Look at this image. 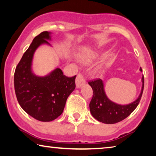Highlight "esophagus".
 <instances>
[{
  "label": "esophagus",
  "instance_id": "obj_1",
  "mask_svg": "<svg viewBox=\"0 0 156 156\" xmlns=\"http://www.w3.org/2000/svg\"><path fill=\"white\" fill-rule=\"evenodd\" d=\"M86 81H85V79L84 77V76L82 75L81 73H79L76 76V86L77 88H80L82 86L83 84H85Z\"/></svg>",
  "mask_w": 156,
  "mask_h": 156
}]
</instances>
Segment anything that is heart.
I'll return each instance as SVG.
<instances>
[{"mask_svg":"<svg viewBox=\"0 0 156 156\" xmlns=\"http://www.w3.org/2000/svg\"><path fill=\"white\" fill-rule=\"evenodd\" d=\"M80 59L82 62H84V63H88L89 62V61H90V59H89L87 56H85V55H82V56H81Z\"/></svg>","mask_w":156,"mask_h":156,"instance_id":"obj_1","label":"heart"}]
</instances>
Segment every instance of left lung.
I'll use <instances>...</instances> for the list:
<instances>
[{
	"instance_id": "left-lung-1",
	"label": "left lung",
	"mask_w": 156,
	"mask_h": 156,
	"mask_svg": "<svg viewBox=\"0 0 156 156\" xmlns=\"http://www.w3.org/2000/svg\"><path fill=\"white\" fill-rule=\"evenodd\" d=\"M140 71L142 72L141 67ZM142 88L138 99L129 104L121 105L111 101L106 97L103 81L100 79L89 82L93 89V97L89 104L90 112L93 117L100 122L113 124L127 118L137 107L141 99L144 87V76H142Z\"/></svg>"
}]
</instances>
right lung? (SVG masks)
Listing matches in <instances>:
<instances>
[{"instance_id": "1", "label": "right lung", "mask_w": 156, "mask_h": 156, "mask_svg": "<svg viewBox=\"0 0 156 156\" xmlns=\"http://www.w3.org/2000/svg\"><path fill=\"white\" fill-rule=\"evenodd\" d=\"M50 33L42 32L34 38L17 65L14 87L18 101L30 116L40 121H52L62 114L66 101L75 89L76 75L68 77L57 68L44 76L32 71V62L36 49L50 44Z\"/></svg>"}]
</instances>
